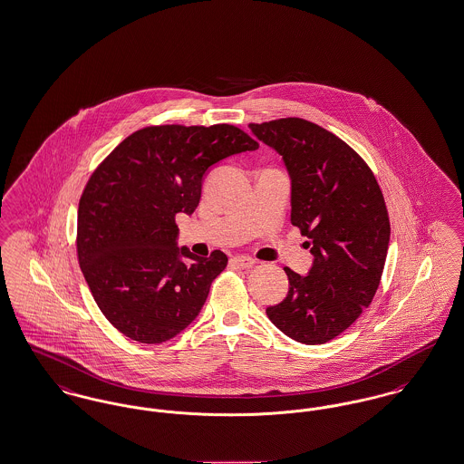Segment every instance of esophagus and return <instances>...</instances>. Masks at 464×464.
Returning <instances> with one entry per match:
<instances>
[{
  "label": "esophagus",
  "instance_id": "34e87169",
  "mask_svg": "<svg viewBox=\"0 0 464 464\" xmlns=\"http://www.w3.org/2000/svg\"><path fill=\"white\" fill-rule=\"evenodd\" d=\"M233 261H235L237 265L242 266V267H252V266L257 265V261H256V259H252V257H248V256H245V254L235 256V257H233Z\"/></svg>",
  "mask_w": 464,
  "mask_h": 464
}]
</instances>
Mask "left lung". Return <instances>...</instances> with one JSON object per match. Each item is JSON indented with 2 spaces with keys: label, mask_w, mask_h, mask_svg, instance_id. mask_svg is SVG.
Segmentation results:
<instances>
[{
  "label": "left lung",
  "mask_w": 464,
  "mask_h": 464,
  "mask_svg": "<svg viewBox=\"0 0 464 464\" xmlns=\"http://www.w3.org/2000/svg\"><path fill=\"white\" fill-rule=\"evenodd\" d=\"M290 177V222L308 238V275L285 267L287 297L267 318L303 344H324L369 308L390 243L382 193L367 163L334 133L301 118L252 123Z\"/></svg>",
  "instance_id": "8db88e82"
}]
</instances>
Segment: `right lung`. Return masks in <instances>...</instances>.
Returning <instances> with one entry per match:
<instances>
[{"label":"right lung","mask_w":464,"mask_h":464,"mask_svg":"<svg viewBox=\"0 0 464 464\" xmlns=\"http://www.w3.org/2000/svg\"><path fill=\"white\" fill-rule=\"evenodd\" d=\"M259 144L233 125L146 127L92 174L78 207V261L104 316L144 344L165 343L203 308L227 265L177 245V214L198 207L208 169Z\"/></svg>","instance_id":"1"}]
</instances>
